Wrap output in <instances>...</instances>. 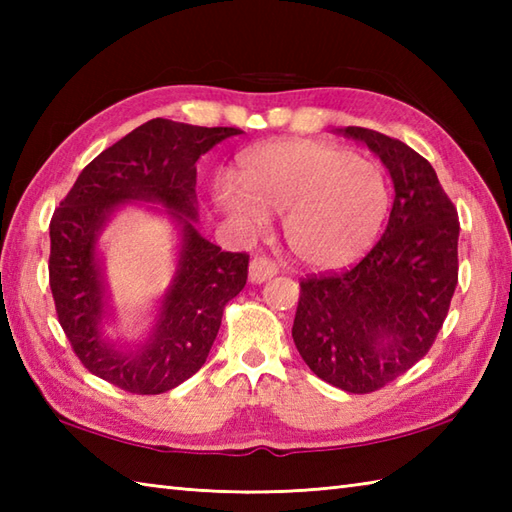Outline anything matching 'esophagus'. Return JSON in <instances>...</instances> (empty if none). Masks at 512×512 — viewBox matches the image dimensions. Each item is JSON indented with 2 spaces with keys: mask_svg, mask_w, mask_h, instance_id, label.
Instances as JSON below:
<instances>
[{
  "mask_svg": "<svg viewBox=\"0 0 512 512\" xmlns=\"http://www.w3.org/2000/svg\"><path fill=\"white\" fill-rule=\"evenodd\" d=\"M277 273H279L277 264L273 262V259L264 257V255L262 257H255L253 262H250V266H248V279L253 281V284H264V281L273 279Z\"/></svg>",
  "mask_w": 512,
  "mask_h": 512,
  "instance_id": "1",
  "label": "esophagus"
}]
</instances>
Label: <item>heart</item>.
<instances>
[{
    "instance_id": "1",
    "label": "heart",
    "mask_w": 512,
    "mask_h": 512,
    "mask_svg": "<svg viewBox=\"0 0 512 512\" xmlns=\"http://www.w3.org/2000/svg\"><path fill=\"white\" fill-rule=\"evenodd\" d=\"M237 184L220 182L215 202L248 233L270 213H284L288 248L303 264L339 268L374 244L391 191L376 162L323 140H279L257 147L237 165Z\"/></svg>"
}]
</instances>
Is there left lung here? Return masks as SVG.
I'll return each mask as SVG.
<instances>
[{
	"mask_svg": "<svg viewBox=\"0 0 512 512\" xmlns=\"http://www.w3.org/2000/svg\"><path fill=\"white\" fill-rule=\"evenodd\" d=\"M339 132L383 160L394 206L383 237L356 266L301 279L292 339L325 383L369 394L405 374L436 341L458 286L460 222L418 151L374 129Z\"/></svg>",
	"mask_w": 512,
	"mask_h": 512,
	"instance_id": "left-lung-1",
	"label": "left lung"
}]
</instances>
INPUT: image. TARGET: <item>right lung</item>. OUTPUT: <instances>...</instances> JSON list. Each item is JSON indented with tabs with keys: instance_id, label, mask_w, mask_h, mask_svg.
<instances>
[{
	"instance_id": "obj_1",
	"label": "right lung",
	"mask_w": 512,
	"mask_h": 512,
	"mask_svg": "<svg viewBox=\"0 0 512 512\" xmlns=\"http://www.w3.org/2000/svg\"><path fill=\"white\" fill-rule=\"evenodd\" d=\"M237 127L154 118L107 147L76 178L50 220V290L61 328L85 369L129 394L178 387L204 365L224 306L246 286L248 255L226 253L195 231V162ZM158 201L181 224L177 275L150 339L118 348L102 339L106 289L95 242L125 201Z\"/></svg>"
}]
</instances>
